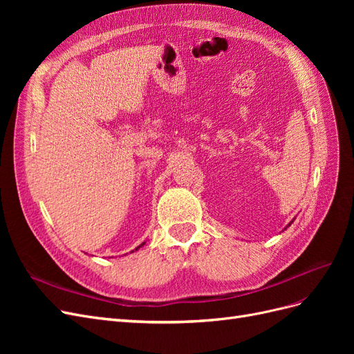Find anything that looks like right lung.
Masks as SVG:
<instances>
[{"label":"right lung","instance_id":"1","mask_svg":"<svg viewBox=\"0 0 354 354\" xmlns=\"http://www.w3.org/2000/svg\"><path fill=\"white\" fill-rule=\"evenodd\" d=\"M142 245H143V243H142ZM142 245H140V246H142ZM140 246H137V248H136V251H137V250H138V248H140Z\"/></svg>","mask_w":354,"mask_h":354}]
</instances>
